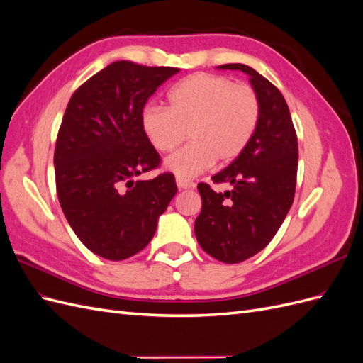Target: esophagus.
<instances>
[{
  "instance_id": "34e87169",
  "label": "esophagus",
  "mask_w": 363,
  "mask_h": 363,
  "mask_svg": "<svg viewBox=\"0 0 363 363\" xmlns=\"http://www.w3.org/2000/svg\"><path fill=\"white\" fill-rule=\"evenodd\" d=\"M175 183H177L179 189H191L195 186V183L186 180V179H179V177H177V180H175Z\"/></svg>"
}]
</instances>
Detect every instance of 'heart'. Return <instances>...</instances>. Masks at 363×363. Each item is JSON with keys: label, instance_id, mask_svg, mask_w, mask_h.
<instances>
[{"label": "heart", "instance_id": "obj_1", "mask_svg": "<svg viewBox=\"0 0 363 363\" xmlns=\"http://www.w3.org/2000/svg\"><path fill=\"white\" fill-rule=\"evenodd\" d=\"M169 108L147 106L142 130L160 152L177 148L189 136L191 144L174 152L164 168L179 179H191L212 167L227 164L242 155L260 118L257 92L228 77L194 74L168 94Z\"/></svg>", "mask_w": 363, "mask_h": 363}]
</instances>
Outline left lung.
Here are the masks:
<instances>
[{
    "mask_svg": "<svg viewBox=\"0 0 363 363\" xmlns=\"http://www.w3.org/2000/svg\"><path fill=\"white\" fill-rule=\"evenodd\" d=\"M218 68L250 75L260 100V118L242 155L212 177L215 184H232V191L215 192L211 184L199 183L203 206L195 219V236L216 260L239 263L271 242L289 212L298 142L286 100L276 86L242 63Z\"/></svg>",
    "mask_w": 363,
    "mask_h": 363,
    "instance_id": "1",
    "label": "left lung"
}]
</instances>
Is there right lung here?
<instances>
[{"mask_svg": "<svg viewBox=\"0 0 363 363\" xmlns=\"http://www.w3.org/2000/svg\"><path fill=\"white\" fill-rule=\"evenodd\" d=\"M179 71L113 62L86 80L67 106L54 150L56 189L74 233L96 256L124 260L144 250L177 192L171 172L133 179L159 168L142 112Z\"/></svg>", "mask_w": 363, "mask_h": 363, "instance_id": "1", "label": "right lung"}]
</instances>
